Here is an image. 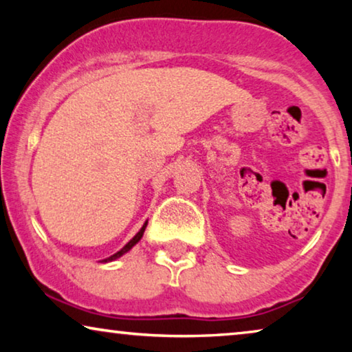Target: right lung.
Here are the masks:
<instances>
[{
	"label": "right lung",
	"instance_id": "add662e5",
	"mask_svg": "<svg viewBox=\"0 0 352 352\" xmlns=\"http://www.w3.org/2000/svg\"><path fill=\"white\" fill-rule=\"evenodd\" d=\"M146 226H147V221H146V223H144L142 228L139 229V232H138L136 235H134V237H133L131 240H129V242H128L126 245H124V247H123L122 250H120V252H117V253H115V254H112V256H109V258L102 259V263H110V261H115V259H118L120 256H123L124 253H128L129 250H131V248L134 247V245H136V243L139 242V240L142 239V235H144V230H146Z\"/></svg>",
	"mask_w": 352,
	"mask_h": 352
}]
</instances>
